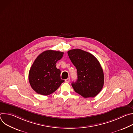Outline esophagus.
Segmentation results:
<instances>
[{
	"label": "esophagus",
	"mask_w": 133,
	"mask_h": 133,
	"mask_svg": "<svg viewBox=\"0 0 133 133\" xmlns=\"http://www.w3.org/2000/svg\"><path fill=\"white\" fill-rule=\"evenodd\" d=\"M65 81L66 83H69L70 82V78H68L67 79H66Z\"/></svg>",
	"instance_id": "esophagus-1"
}]
</instances>
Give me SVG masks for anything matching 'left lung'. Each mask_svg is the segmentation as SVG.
<instances>
[{"label":"left lung","instance_id":"8db88e82","mask_svg":"<svg viewBox=\"0 0 133 133\" xmlns=\"http://www.w3.org/2000/svg\"><path fill=\"white\" fill-rule=\"evenodd\" d=\"M67 53L77 69L78 79L71 83L74 90L86 98L97 95L104 83V72L99 61L94 55L82 49H71Z\"/></svg>","mask_w":133,"mask_h":133}]
</instances>
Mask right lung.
I'll return each mask as SVG.
<instances>
[{
	"label": "right lung",
	"mask_w": 133,
	"mask_h": 133,
	"mask_svg": "<svg viewBox=\"0 0 133 133\" xmlns=\"http://www.w3.org/2000/svg\"><path fill=\"white\" fill-rule=\"evenodd\" d=\"M64 52L46 50L38 56L29 72V82L37 93L47 96L55 91L65 81L61 78V70L56 64L63 57Z\"/></svg>",
	"instance_id": "add662e5"
}]
</instances>
